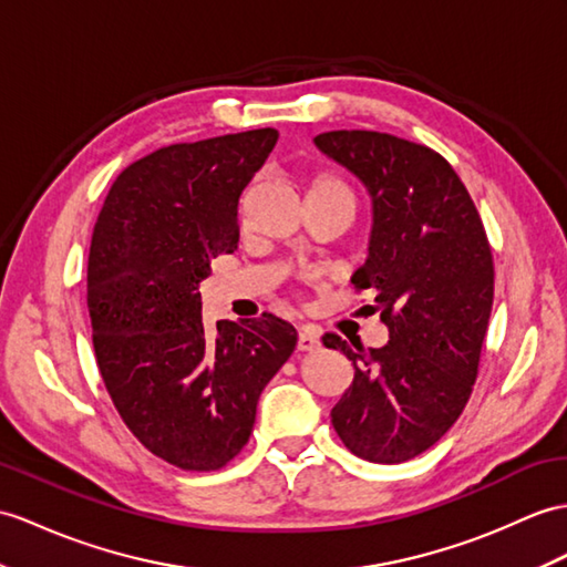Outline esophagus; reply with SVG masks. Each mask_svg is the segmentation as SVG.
I'll use <instances>...</instances> for the list:
<instances>
[{"instance_id":"esophagus-1","label":"esophagus","mask_w":567,"mask_h":567,"mask_svg":"<svg viewBox=\"0 0 567 567\" xmlns=\"http://www.w3.org/2000/svg\"><path fill=\"white\" fill-rule=\"evenodd\" d=\"M321 346L319 340V333H313L311 328H301L299 331V338H297V350L299 352H311Z\"/></svg>"}]
</instances>
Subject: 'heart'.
<instances>
[{"label":"heart","instance_id":"b5f03b06","mask_svg":"<svg viewBox=\"0 0 567 567\" xmlns=\"http://www.w3.org/2000/svg\"><path fill=\"white\" fill-rule=\"evenodd\" d=\"M313 193H336V195L352 197V193H350V188L346 186V183L340 181L338 176H333V174L316 176V178L311 181V186H309V193H307V195H313Z\"/></svg>","mask_w":567,"mask_h":567}]
</instances>
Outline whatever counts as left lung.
Returning a JSON list of instances; mask_svg holds the SVG:
<instances>
[{"label":"left lung","mask_w":567,"mask_h":567,"mask_svg":"<svg viewBox=\"0 0 567 567\" xmlns=\"http://www.w3.org/2000/svg\"><path fill=\"white\" fill-rule=\"evenodd\" d=\"M313 142L370 190V256L352 285L372 289L389 326V343L370 350L323 336L354 367L331 420L354 456L401 464L440 442L471 399L493 309L491 244L462 178L425 144L374 130Z\"/></svg>","instance_id":"left-lung-1"}]
</instances>
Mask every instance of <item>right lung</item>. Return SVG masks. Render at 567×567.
<instances>
[{"instance_id": "obj_1", "label": "right lung", "mask_w": 567, "mask_h": 567, "mask_svg": "<svg viewBox=\"0 0 567 567\" xmlns=\"http://www.w3.org/2000/svg\"><path fill=\"white\" fill-rule=\"evenodd\" d=\"M278 130L168 144L115 178L89 248L96 364L123 423L183 471L239 454L260 391L297 346L278 316L203 323L197 285L239 244V197Z\"/></svg>"}]
</instances>
